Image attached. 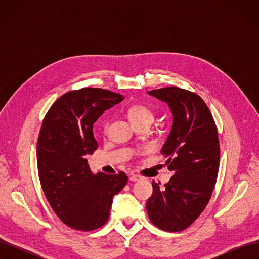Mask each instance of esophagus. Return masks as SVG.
<instances>
[{
	"label": "esophagus",
	"instance_id": "obj_1",
	"mask_svg": "<svg viewBox=\"0 0 259 259\" xmlns=\"http://www.w3.org/2000/svg\"><path fill=\"white\" fill-rule=\"evenodd\" d=\"M143 179V176L142 175H138V174H132L130 176V180L131 182H138V180Z\"/></svg>",
	"mask_w": 259,
	"mask_h": 259
}]
</instances>
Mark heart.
<instances>
[{"label": "heart", "instance_id": "b5f03b06", "mask_svg": "<svg viewBox=\"0 0 259 259\" xmlns=\"http://www.w3.org/2000/svg\"><path fill=\"white\" fill-rule=\"evenodd\" d=\"M127 115L130 117V120L134 123V125L142 123L151 124L154 120V111L150 107L145 104L132 105L127 109ZM109 125H110V122H109L108 117H104L103 122H101V133H103L104 135H106L108 133Z\"/></svg>", "mask_w": 259, "mask_h": 259}]
</instances>
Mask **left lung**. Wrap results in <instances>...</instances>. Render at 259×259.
Instances as JSON below:
<instances>
[{
	"instance_id": "8db88e82",
	"label": "left lung",
	"mask_w": 259,
	"mask_h": 259,
	"mask_svg": "<svg viewBox=\"0 0 259 259\" xmlns=\"http://www.w3.org/2000/svg\"><path fill=\"white\" fill-rule=\"evenodd\" d=\"M148 93L166 101L174 122L161 150L173 175L164 186L152 180L147 213L159 229L183 231L205 209L214 190L221 159L216 123L198 94L178 86Z\"/></svg>"
}]
</instances>
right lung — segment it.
Wrapping results in <instances>:
<instances>
[{
  "instance_id": "add662e5",
  "label": "right lung",
  "mask_w": 259,
  "mask_h": 259,
  "mask_svg": "<svg viewBox=\"0 0 259 259\" xmlns=\"http://www.w3.org/2000/svg\"><path fill=\"white\" fill-rule=\"evenodd\" d=\"M123 98L104 89L70 91L55 101L43 120L36 147L38 178L55 214L72 229L103 227L113 195L128 180L122 170L93 174L85 159L98 148L93 124Z\"/></svg>"
}]
</instances>
